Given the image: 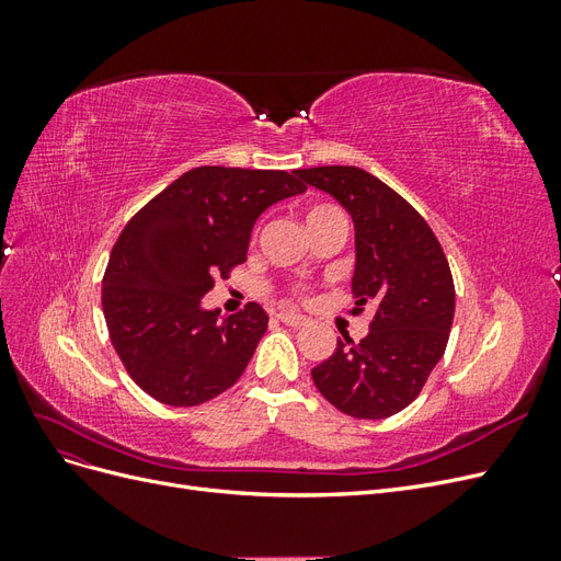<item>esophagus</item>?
Masks as SVG:
<instances>
[{"instance_id":"obj_1","label":"esophagus","mask_w":561,"mask_h":561,"mask_svg":"<svg viewBox=\"0 0 561 561\" xmlns=\"http://www.w3.org/2000/svg\"><path fill=\"white\" fill-rule=\"evenodd\" d=\"M276 318L283 322V325H287V328H304V325H309V318H304V316L293 313V311H280Z\"/></svg>"}]
</instances>
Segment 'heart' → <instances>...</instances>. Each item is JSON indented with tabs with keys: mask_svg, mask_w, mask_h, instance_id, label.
<instances>
[{
	"mask_svg": "<svg viewBox=\"0 0 561 561\" xmlns=\"http://www.w3.org/2000/svg\"><path fill=\"white\" fill-rule=\"evenodd\" d=\"M330 213H336V208H332V206H311V208L307 210V227L313 225V222H318V219H322V217H328ZM295 295L301 297V299L307 297V293L299 290V287L295 290Z\"/></svg>",
	"mask_w": 561,
	"mask_h": 561,
	"instance_id": "obj_1",
	"label": "heart"
}]
</instances>
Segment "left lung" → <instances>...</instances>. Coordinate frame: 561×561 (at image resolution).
<instances>
[{
	"mask_svg": "<svg viewBox=\"0 0 561 561\" xmlns=\"http://www.w3.org/2000/svg\"><path fill=\"white\" fill-rule=\"evenodd\" d=\"M297 175L332 194L355 225L353 313L375 309L358 344L342 332L311 369L339 412L386 419L412 404L445 355L454 320V278L445 250L410 203L355 165L304 168Z\"/></svg>",
	"mask_w": 561,
	"mask_h": 561,
	"instance_id": "8db88e82",
	"label": "left lung"
}]
</instances>
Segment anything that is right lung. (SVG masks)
<instances>
[{
  "label": "right lung",
  "mask_w": 561,
  "mask_h": 561,
  "mask_svg": "<svg viewBox=\"0 0 561 561\" xmlns=\"http://www.w3.org/2000/svg\"><path fill=\"white\" fill-rule=\"evenodd\" d=\"M301 192L297 171L201 165L128 219L103 276V313L112 346L147 396L196 407L241 379L268 316L250 301L219 318L201 309V297L245 262L257 217Z\"/></svg>",
  "instance_id": "right-lung-1"
}]
</instances>
